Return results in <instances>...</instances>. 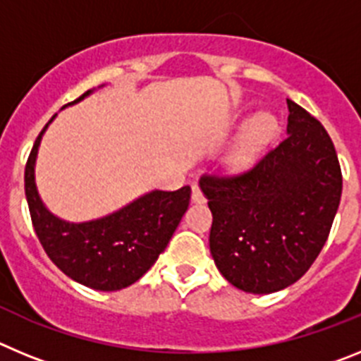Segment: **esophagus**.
Masks as SVG:
<instances>
[{
  "instance_id": "34e87169",
  "label": "esophagus",
  "mask_w": 361,
  "mask_h": 361,
  "mask_svg": "<svg viewBox=\"0 0 361 361\" xmlns=\"http://www.w3.org/2000/svg\"><path fill=\"white\" fill-rule=\"evenodd\" d=\"M191 200H193V202H197V204H200V202H204V200H206V197H204L202 190H200L199 186L191 188Z\"/></svg>"
}]
</instances>
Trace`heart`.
I'll use <instances>...</instances> for the list:
<instances>
[{
	"label": "heart",
	"instance_id": "heart-1",
	"mask_svg": "<svg viewBox=\"0 0 361 361\" xmlns=\"http://www.w3.org/2000/svg\"><path fill=\"white\" fill-rule=\"evenodd\" d=\"M276 132V119L269 114H258L245 124L229 149V161L235 166H250Z\"/></svg>",
	"mask_w": 361,
	"mask_h": 361
}]
</instances>
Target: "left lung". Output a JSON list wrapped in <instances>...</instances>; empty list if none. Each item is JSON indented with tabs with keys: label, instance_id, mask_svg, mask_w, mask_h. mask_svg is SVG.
Instances as JSON below:
<instances>
[{
	"label": "left lung",
	"instance_id": "obj_1",
	"mask_svg": "<svg viewBox=\"0 0 361 361\" xmlns=\"http://www.w3.org/2000/svg\"><path fill=\"white\" fill-rule=\"evenodd\" d=\"M288 135L237 175H202L209 251L231 286L267 295L307 273L342 197L336 149L322 123L288 99Z\"/></svg>",
	"mask_w": 361,
	"mask_h": 361
}]
</instances>
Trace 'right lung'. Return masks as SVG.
Here are the masks:
<instances>
[{
    "mask_svg": "<svg viewBox=\"0 0 361 361\" xmlns=\"http://www.w3.org/2000/svg\"><path fill=\"white\" fill-rule=\"evenodd\" d=\"M90 92H85L73 103ZM52 119L37 135L25 166V195L34 231L50 260L75 282L97 291L128 288L166 250L190 206L191 188L149 191L119 212L90 222L73 224L57 219L41 202L34 180L37 148Z\"/></svg>",
    "mask_w": 361,
    "mask_h": 361,
    "instance_id": "add662e5",
    "label": "right lung"
}]
</instances>
